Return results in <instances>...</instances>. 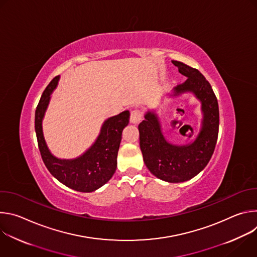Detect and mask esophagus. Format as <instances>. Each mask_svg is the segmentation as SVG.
Returning a JSON list of instances; mask_svg holds the SVG:
<instances>
[{"label":"esophagus","instance_id":"1","mask_svg":"<svg viewBox=\"0 0 257 257\" xmlns=\"http://www.w3.org/2000/svg\"><path fill=\"white\" fill-rule=\"evenodd\" d=\"M142 118H143V112H142V109H140V108L133 109V111L130 114V121L132 123H138L142 120Z\"/></svg>","mask_w":257,"mask_h":257}]
</instances>
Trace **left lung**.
Here are the masks:
<instances>
[{
  "label": "left lung",
  "mask_w": 257,
  "mask_h": 257,
  "mask_svg": "<svg viewBox=\"0 0 257 257\" xmlns=\"http://www.w3.org/2000/svg\"><path fill=\"white\" fill-rule=\"evenodd\" d=\"M181 74L188 79L175 88L176 94L192 91L201 100L203 124L195 141L177 146L166 141L157 115L149 112L139 124V144L143 161L152 174L170 183L190 180L208 164L218 135L219 113L216 96L201 73L184 63L172 61Z\"/></svg>",
  "instance_id": "8db88e82"
}]
</instances>
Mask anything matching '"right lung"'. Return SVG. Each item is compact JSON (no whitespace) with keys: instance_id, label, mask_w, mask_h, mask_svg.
<instances>
[{"instance_id":"1","label":"right lung","mask_w":257,"mask_h":257,"mask_svg":"<svg viewBox=\"0 0 257 257\" xmlns=\"http://www.w3.org/2000/svg\"><path fill=\"white\" fill-rule=\"evenodd\" d=\"M59 76L47 86L35 109L34 127L42 159L50 173L64 185L80 192H91L111 179L117 169V156L122 139V131L129 123V111L107 119L91 148L80 158L61 161L49 152L43 135L42 120L50 95L56 87Z\"/></svg>"}]
</instances>
